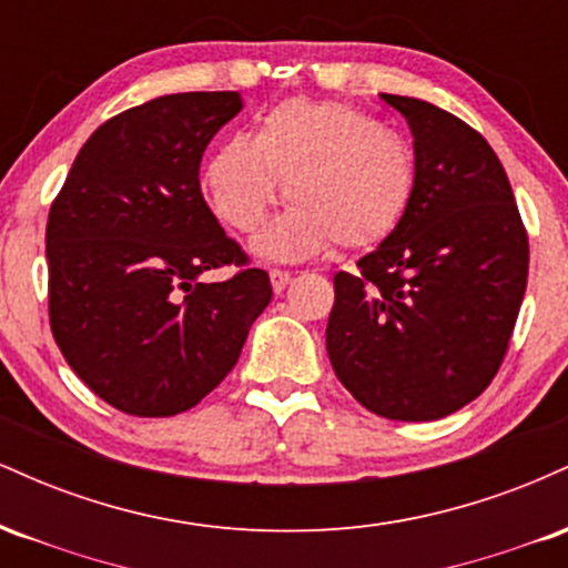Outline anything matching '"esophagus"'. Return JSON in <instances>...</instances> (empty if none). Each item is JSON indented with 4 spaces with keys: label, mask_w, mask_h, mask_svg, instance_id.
<instances>
[{
    "label": "esophagus",
    "mask_w": 568,
    "mask_h": 568,
    "mask_svg": "<svg viewBox=\"0 0 568 568\" xmlns=\"http://www.w3.org/2000/svg\"><path fill=\"white\" fill-rule=\"evenodd\" d=\"M270 280H272V288H275V293H283L285 288H288L293 275L288 270H270Z\"/></svg>",
    "instance_id": "obj_1"
}]
</instances>
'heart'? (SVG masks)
I'll return each mask as SVG.
<instances>
[{
  "label": "heart",
  "instance_id": "b5f03b06",
  "mask_svg": "<svg viewBox=\"0 0 568 568\" xmlns=\"http://www.w3.org/2000/svg\"><path fill=\"white\" fill-rule=\"evenodd\" d=\"M285 184L291 205L256 240L270 258H306L336 243L368 251L400 226L416 192L410 143L349 103L291 98L258 120L256 139L224 141L202 192L234 232L251 234Z\"/></svg>",
  "mask_w": 568,
  "mask_h": 568
}]
</instances>
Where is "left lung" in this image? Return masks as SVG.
Returning <instances> with one entry per match:
<instances>
[{
  "mask_svg": "<svg viewBox=\"0 0 568 568\" xmlns=\"http://www.w3.org/2000/svg\"><path fill=\"white\" fill-rule=\"evenodd\" d=\"M382 98L414 133L416 192L357 272L334 275L325 349L361 406L433 422L497 376L529 277V234L478 130L419 98Z\"/></svg>",
  "mask_w": 568,
  "mask_h": 568,
  "instance_id": "1",
  "label": "left lung"
}]
</instances>
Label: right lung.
I'll use <instances>...</instances> for the list:
<instances>
[{
  "instance_id": "1",
  "label": "right lung",
  "mask_w": 568,
  "mask_h": 568,
  "mask_svg": "<svg viewBox=\"0 0 568 568\" xmlns=\"http://www.w3.org/2000/svg\"><path fill=\"white\" fill-rule=\"evenodd\" d=\"M240 93H175L84 141L50 205L48 312L74 374L130 416H175L224 382L272 298L264 270L221 230L200 160ZM234 265L221 284L202 271Z\"/></svg>"
}]
</instances>
